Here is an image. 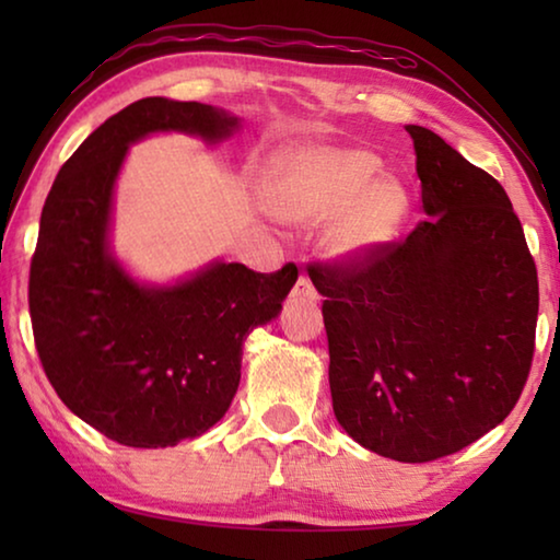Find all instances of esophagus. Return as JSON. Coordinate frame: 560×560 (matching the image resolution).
<instances>
[{"label":"esophagus","instance_id":"obj_1","mask_svg":"<svg viewBox=\"0 0 560 560\" xmlns=\"http://www.w3.org/2000/svg\"><path fill=\"white\" fill-rule=\"evenodd\" d=\"M291 299L293 301H316L318 293L314 289V283H311L306 277H299V281L293 283V289H291Z\"/></svg>","mask_w":560,"mask_h":560}]
</instances>
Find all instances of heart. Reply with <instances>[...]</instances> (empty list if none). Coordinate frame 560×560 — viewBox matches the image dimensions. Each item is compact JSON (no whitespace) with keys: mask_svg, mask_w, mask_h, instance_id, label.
Returning <instances> with one entry per match:
<instances>
[{"mask_svg":"<svg viewBox=\"0 0 560 560\" xmlns=\"http://www.w3.org/2000/svg\"><path fill=\"white\" fill-rule=\"evenodd\" d=\"M381 173L368 150H308L277 167L271 205L293 224L330 220L324 246L334 259L363 261L395 234L410 210L407 189Z\"/></svg>","mask_w":560,"mask_h":560,"instance_id":"heart-1","label":"heart"}]
</instances>
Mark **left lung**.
<instances>
[{"instance_id": "8db88e82", "label": "left lung", "mask_w": 560, "mask_h": 560, "mask_svg": "<svg viewBox=\"0 0 560 560\" xmlns=\"http://www.w3.org/2000/svg\"><path fill=\"white\" fill-rule=\"evenodd\" d=\"M422 210L363 261H308L324 293L340 428L365 450L434 462L485 438L518 402L536 348L538 277L494 177L407 126Z\"/></svg>"}]
</instances>
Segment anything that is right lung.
I'll return each instance as SVG.
<instances>
[{"instance_id":"obj_1","label":"right lung","mask_w":560,"mask_h":560,"mask_svg":"<svg viewBox=\"0 0 560 560\" xmlns=\"http://www.w3.org/2000/svg\"><path fill=\"white\" fill-rule=\"evenodd\" d=\"M234 126L205 103L140 98L83 140L46 197L30 269L36 353L61 402L126 447H173L222 420L244 338L277 318L299 279L291 261L273 273L220 261L148 289L108 254L113 183L132 140L153 130L220 140Z\"/></svg>"}]
</instances>
